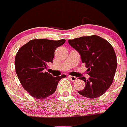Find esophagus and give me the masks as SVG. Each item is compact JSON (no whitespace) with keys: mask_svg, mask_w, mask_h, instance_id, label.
<instances>
[{"mask_svg":"<svg viewBox=\"0 0 127 127\" xmlns=\"http://www.w3.org/2000/svg\"><path fill=\"white\" fill-rule=\"evenodd\" d=\"M69 79H71V81L74 82V81H75V80H77V78L75 76H72V75H70V76H69Z\"/></svg>","mask_w":127,"mask_h":127,"instance_id":"obj_1","label":"esophagus"}]
</instances>
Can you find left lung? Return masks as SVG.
Returning <instances> with one entry per match:
<instances>
[{
  "mask_svg": "<svg viewBox=\"0 0 127 127\" xmlns=\"http://www.w3.org/2000/svg\"><path fill=\"white\" fill-rule=\"evenodd\" d=\"M69 43L75 48L85 64L90 77L84 80L85 87L78 92L88 98L100 96L110 87L117 68V57L112 46L103 38L96 35L69 39Z\"/></svg>",
  "mask_w": 127,
  "mask_h": 127,
  "instance_id": "8db88e82",
  "label": "left lung"
}]
</instances>
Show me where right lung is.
Returning <instances> with one entry per match:
<instances>
[{
    "label": "right lung",
    "mask_w": 127,
    "mask_h": 127,
    "mask_svg": "<svg viewBox=\"0 0 127 127\" xmlns=\"http://www.w3.org/2000/svg\"><path fill=\"white\" fill-rule=\"evenodd\" d=\"M65 42V39H33L18 51L15 60L16 73L23 87L33 98L44 99L52 95L59 81L66 77L63 74L54 77L44 72L53 61L55 50Z\"/></svg>",
    "instance_id": "obj_1"
}]
</instances>
